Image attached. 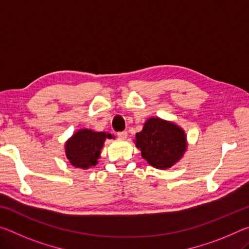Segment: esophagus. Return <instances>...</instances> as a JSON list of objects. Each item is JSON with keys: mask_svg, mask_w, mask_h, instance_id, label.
Masks as SVG:
<instances>
[{"mask_svg": "<svg viewBox=\"0 0 249 249\" xmlns=\"http://www.w3.org/2000/svg\"><path fill=\"white\" fill-rule=\"evenodd\" d=\"M117 137H119L120 140H126V137H127V132L117 133Z\"/></svg>", "mask_w": 249, "mask_h": 249, "instance_id": "obj_1", "label": "esophagus"}]
</instances>
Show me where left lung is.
Segmentation results:
<instances>
[{
	"label": "left lung",
	"instance_id": "left-lung-1",
	"mask_svg": "<svg viewBox=\"0 0 249 249\" xmlns=\"http://www.w3.org/2000/svg\"><path fill=\"white\" fill-rule=\"evenodd\" d=\"M135 145L142 157L157 169H169L176 165L188 148L187 135L175 122L149 117L136 134Z\"/></svg>",
	"mask_w": 249,
	"mask_h": 249
}]
</instances>
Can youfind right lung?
<instances>
[{
  "instance_id": "1",
  "label": "right lung",
  "mask_w": 249,
  "mask_h": 249,
  "mask_svg": "<svg viewBox=\"0 0 249 249\" xmlns=\"http://www.w3.org/2000/svg\"><path fill=\"white\" fill-rule=\"evenodd\" d=\"M107 138H114L107 132L80 128L65 144V154L69 162L75 168L89 169L98 163Z\"/></svg>"
}]
</instances>
